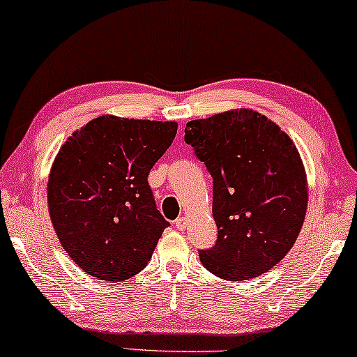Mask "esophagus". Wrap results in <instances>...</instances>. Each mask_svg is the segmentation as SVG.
I'll list each match as a JSON object with an SVG mask.
<instances>
[{
    "instance_id": "34e87169",
    "label": "esophagus",
    "mask_w": 357,
    "mask_h": 357,
    "mask_svg": "<svg viewBox=\"0 0 357 357\" xmlns=\"http://www.w3.org/2000/svg\"><path fill=\"white\" fill-rule=\"evenodd\" d=\"M187 226H188V218L182 216V218L175 219V227H177L178 231H183V229H187Z\"/></svg>"
}]
</instances>
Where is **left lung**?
I'll return each mask as SVG.
<instances>
[{"instance_id":"obj_1","label":"left lung","mask_w":357,"mask_h":357,"mask_svg":"<svg viewBox=\"0 0 357 357\" xmlns=\"http://www.w3.org/2000/svg\"><path fill=\"white\" fill-rule=\"evenodd\" d=\"M185 143L213 177L218 241L199 252L203 266L227 281H247L271 270L296 243L309 203L296 144L252 109L188 121Z\"/></svg>"}]
</instances>
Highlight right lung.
<instances>
[{"mask_svg":"<svg viewBox=\"0 0 357 357\" xmlns=\"http://www.w3.org/2000/svg\"><path fill=\"white\" fill-rule=\"evenodd\" d=\"M177 126L102 115L58 151L48 174V213L61 247L87 275L120 282L148 265L169 226L148 175Z\"/></svg>","mask_w":357,"mask_h":357,"instance_id":"right-lung-1","label":"right lung"}]
</instances>
